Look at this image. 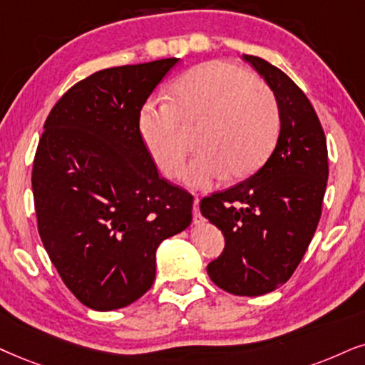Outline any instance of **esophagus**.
<instances>
[{"mask_svg": "<svg viewBox=\"0 0 365 365\" xmlns=\"http://www.w3.org/2000/svg\"><path fill=\"white\" fill-rule=\"evenodd\" d=\"M198 204H200V200H198V197H195V202H193V224L204 222V219H202L200 215V210H198Z\"/></svg>", "mask_w": 365, "mask_h": 365, "instance_id": "obj_1", "label": "esophagus"}]
</instances>
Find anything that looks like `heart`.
<instances>
[{
    "label": "heart",
    "mask_w": 365,
    "mask_h": 365,
    "mask_svg": "<svg viewBox=\"0 0 365 365\" xmlns=\"http://www.w3.org/2000/svg\"><path fill=\"white\" fill-rule=\"evenodd\" d=\"M172 104L148 103L140 113L146 150L165 177L183 175L190 145L182 127L200 123L202 151L185 175L190 187H210L225 175L242 178L267 158L279 135L274 91L236 63L212 60L192 67L170 87Z\"/></svg>",
    "instance_id": "1"
}]
</instances>
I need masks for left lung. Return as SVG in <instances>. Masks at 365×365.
Here are the masks:
<instances>
[{"label":"left lung","instance_id":"1","mask_svg":"<svg viewBox=\"0 0 365 365\" xmlns=\"http://www.w3.org/2000/svg\"><path fill=\"white\" fill-rule=\"evenodd\" d=\"M244 58L278 98L279 136L255 175L202 198L200 212L225 237L224 252L207 266L210 279L237 297H259L292 278L310 246L322 215L329 153L305 92L264 58Z\"/></svg>","mask_w":365,"mask_h":365}]
</instances>
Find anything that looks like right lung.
<instances>
[{"label": "right lung", "mask_w": 365, "mask_h": 365, "mask_svg": "<svg viewBox=\"0 0 365 365\" xmlns=\"http://www.w3.org/2000/svg\"><path fill=\"white\" fill-rule=\"evenodd\" d=\"M178 58L104 68L50 110L31 188L38 234L73 297L128 307L151 288L156 247L192 222L193 197L158 175L140 113Z\"/></svg>", "instance_id": "add662e5"}]
</instances>
